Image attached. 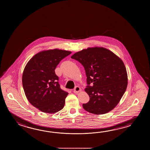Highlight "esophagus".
I'll return each instance as SVG.
<instances>
[{"instance_id":"1","label":"esophagus","mask_w":150,"mask_h":150,"mask_svg":"<svg viewBox=\"0 0 150 150\" xmlns=\"http://www.w3.org/2000/svg\"><path fill=\"white\" fill-rule=\"evenodd\" d=\"M80 88L79 87H78V86H76V87H75V88L74 89V92L75 93H78L79 92H80Z\"/></svg>"}]
</instances>
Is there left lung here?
<instances>
[{
    "instance_id": "1",
    "label": "left lung",
    "mask_w": 150,
    "mask_h": 150,
    "mask_svg": "<svg viewBox=\"0 0 150 150\" xmlns=\"http://www.w3.org/2000/svg\"><path fill=\"white\" fill-rule=\"evenodd\" d=\"M71 57L79 62L86 71L88 85L85 91L90 99L83 104V109L96 115L114 109L127 85V72L121 59L112 51L99 47L83 49Z\"/></svg>"
}]
</instances>
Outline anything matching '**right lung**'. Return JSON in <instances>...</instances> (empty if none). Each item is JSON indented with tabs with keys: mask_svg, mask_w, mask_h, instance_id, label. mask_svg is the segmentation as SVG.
Segmentation results:
<instances>
[{
	"mask_svg": "<svg viewBox=\"0 0 150 150\" xmlns=\"http://www.w3.org/2000/svg\"><path fill=\"white\" fill-rule=\"evenodd\" d=\"M71 51L54 49L40 51L27 63L22 82L29 102L40 111L54 114L64 108L68 93L61 89L54 70Z\"/></svg>",
	"mask_w": 150,
	"mask_h": 150,
	"instance_id": "add662e5",
	"label": "right lung"
}]
</instances>
